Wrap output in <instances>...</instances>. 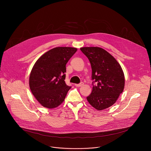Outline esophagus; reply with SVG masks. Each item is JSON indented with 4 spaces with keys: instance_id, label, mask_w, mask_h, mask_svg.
<instances>
[{
    "instance_id": "34e87169",
    "label": "esophagus",
    "mask_w": 151,
    "mask_h": 151,
    "mask_svg": "<svg viewBox=\"0 0 151 151\" xmlns=\"http://www.w3.org/2000/svg\"><path fill=\"white\" fill-rule=\"evenodd\" d=\"M83 85V82H81V83H78V84H75V85L76 86V87H81V86H82Z\"/></svg>"
}]
</instances>
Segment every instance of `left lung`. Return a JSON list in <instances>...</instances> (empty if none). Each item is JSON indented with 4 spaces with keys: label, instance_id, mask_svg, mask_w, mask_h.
Listing matches in <instances>:
<instances>
[{
    "label": "left lung",
    "instance_id": "obj_1",
    "mask_svg": "<svg viewBox=\"0 0 151 151\" xmlns=\"http://www.w3.org/2000/svg\"><path fill=\"white\" fill-rule=\"evenodd\" d=\"M81 51L87 57L92 69L93 90L87 97L97 110L112 106L124 90L125 78L118 62L108 52L99 47H83Z\"/></svg>",
    "mask_w": 151,
    "mask_h": 151
}]
</instances>
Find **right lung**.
I'll return each instance as SVG.
<instances>
[{
    "mask_svg": "<svg viewBox=\"0 0 151 151\" xmlns=\"http://www.w3.org/2000/svg\"><path fill=\"white\" fill-rule=\"evenodd\" d=\"M77 49L54 48L42 55L31 71L29 85L36 100L44 107L54 108L65 99L71 87L66 84V65Z\"/></svg>",
    "mask_w": 151,
    "mask_h": 151,
    "instance_id": "add662e5",
    "label": "right lung"
}]
</instances>
